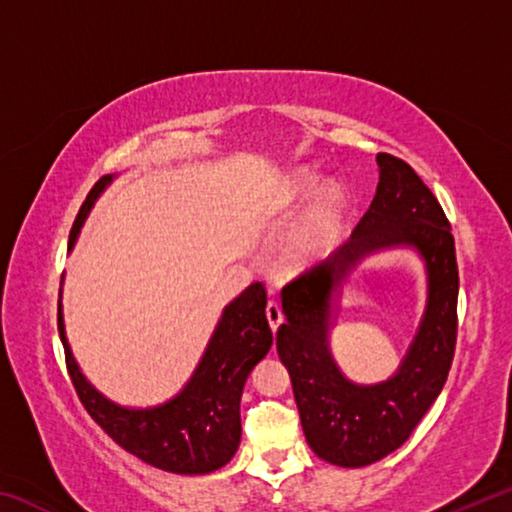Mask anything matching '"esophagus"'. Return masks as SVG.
I'll use <instances>...</instances> for the list:
<instances>
[{"label":"esophagus","mask_w":512,"mask_h":512,"mask_svg":"<svg viewBox=\"0 0 512 512\" xmlns=\"http://www.w3.org/2000/svg\"><path fill=\"white\" fill-rule=\"evenodd\" d=\"M266 318H268V325H271L273 332H275L277 327H280V323H282V320H284L282 307L277 305L275 300H268V305H266Z\"/></svg>","instance_id":"esophagus-1"}]
</instances>
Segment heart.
I'll use <instances>...</instances> for the list:
<instances>
[{
	"instance_id": "obj_1",
	"label": "heart",
	"mask_w": 512,
	"mask_h": 512,
	"mask_svg": "<svg viewBox=\"0 0 512 512\" xmlns=\"http://www.w3.org/2000/svg\"><path fill=\"white\" fill-rule=\"evenodd\" d=\"M318 192V180L309 173H302L296 185V194L300 201L314 196ZM339 207H341V196L336 189H329V192L320 198L316 210L309 214L307 223L302 225L300 232L291 241V259L298 264L314 262L325 250L332 246L336 237V225H339Z\"/></svg>"
}]
</instances>
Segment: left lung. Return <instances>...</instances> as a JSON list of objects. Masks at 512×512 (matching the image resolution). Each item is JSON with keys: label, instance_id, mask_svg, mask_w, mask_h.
I'll return each instance as SVG.
<instances>
[{"label": "left lung", "instance_id": "left-lung-1", "mask_svg": "<svg viewBox=\"0 0 512 512\" xmlns=\"http://www.w3.org/2000/svg\"><path fill=\"white\" fill-rule=\"evenodd\" d=\"M377 164V194L348 244L284 284L287 323L275 336L309 447L341 467L370 465L409 440L443 391L456 350L452 225L409 164L391 153H377ZM391 245H411L425 259L428 309L401 370L381 385L359 387L342 375L328 352L331 291L361 256Z\"/></svg>", "mask_w": 512, "mask_h": 512}]
</instances>
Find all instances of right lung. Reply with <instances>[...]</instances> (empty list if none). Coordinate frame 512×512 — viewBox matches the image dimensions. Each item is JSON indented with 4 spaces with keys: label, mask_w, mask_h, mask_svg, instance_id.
Returning <instances> with one entry per match:
<instances>
[{
    "label": "right lung",
    "mask_w": 512,
    "mask_h": 512,
    "mask_svg": "<svg viewBox=\"0 0 512 512\" xmlns=\"http://www.w3.org/2000/svg\"><path fill=\"white\" fill-rule=\"evenodd\" d=\"M112 176L99 178L81 205L69 232V248L97 196ZM58 332L65 348L69 379L92 420L126 452L173 474H207L235 456L241 440L239 402L244 384L271 350L273 332L266 320V289L250 284L225 307L214 336L189 384L171 402L155 409H124L103 397L76 366L69 350L63 309L58 302Z\"/></svg>",
    "instance_id": "obj_1"
}]
</instances>
